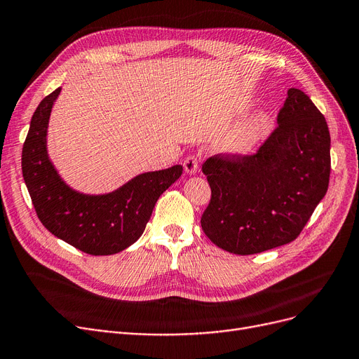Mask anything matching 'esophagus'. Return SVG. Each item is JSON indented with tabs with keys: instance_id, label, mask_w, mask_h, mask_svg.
Here are the masks:
<instances>
[{
	"instance_id": "34e87169",
	"label": "esophagus",
	"mask_w": 359,
	"mask_h": 359,
	"mask_svg": "<svg viewBox=\"0 0 359 359\" xmlns=\"http://www.w3.org/2000/svg\"><path fill=\"white\" fill-rule=\"evenodd\" d=\"M198 168H200V159H198L197 156L191 154L189 157H185L184 169H185V172H187V174H190V175L196 174V172L198 170Z\"/></svg>"
}]
</instances>
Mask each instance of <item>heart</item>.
<instances>
[{
	"label": "heart",
	"instance_id": "1",
	"mask_svg": "<svg viewBox=\"0 0 359 359\" xmlns=\"http://www.w3.org/2000/svg\"><path fill=\"white\" fill-rule=\"evenodd\" d=\"M268 126V119L264 114H256L245 123H241L237 130L229 137V149L233 151L245 153L249 151L257 141H259Z\"/></svg>",
	"mask_w": 359,
	"mask_h": 359
}]
</instances>
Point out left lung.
Returning a JSON list of instances; mask_svg holds the SVG:
<instances>
[{"instance_id":"left-lung-1","label":"left lung","mask_w":359,"mask_h":359,"mask_svg":"<svg viewBox=\"0 0 359 359\" xmlns=\"http://www.w3.org/2000/svg\"><path fill=\"white\" fill-rule=\"evenodd\" d=\"M277 122L255 154H217L203 163L212 196L200 224L229 253L287 245L327 193L332 162L323 113L304 91L290 88Z\"/></svg>"}]
</instances>
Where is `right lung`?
<instances>
[{
    "instance_id": "add662e5",
    "label": "right lung",
    "mask_w": 359,
    "mask_h": 359,
    "mask_svg": "<svg viewBox=\"0 0 359 359\" xmlns=\"http://www.w3.org/2000/svg\"><path fill=\"white\" fill-rule=\"evenodd\" d=\"M60 91L47 95L34 113L22 150L23 180L39 221L51 234L88 255H114L144 233L157 198L181 177L182 166L140 174L107 194L72 190L47 151L48 119Z\"/></svg>"
}]
</instances>
